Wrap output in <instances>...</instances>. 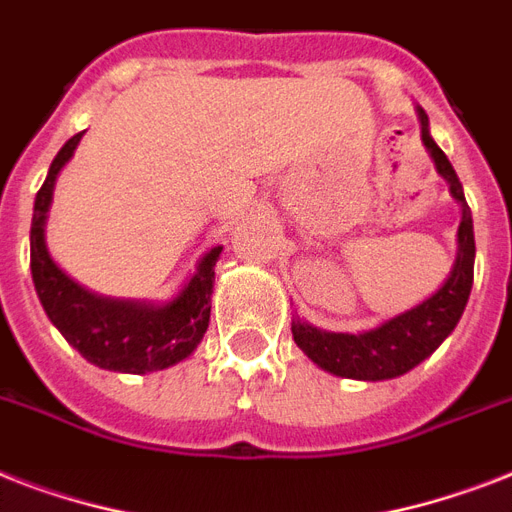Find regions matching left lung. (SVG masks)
I'll use <instances>...</instances> for the list:
<instances>
[{
	"label": "left lung",
	"mask_w": 512,
	"mask_h": 512,
	"mask_svg": "<svg viewBox=\"0 0 512 512\" xmlns=\"http://www.w3.org/2000/svg\"><path fill=\"white\" fill-rule=\"evenodd\" d=\"M422 122V143L428 146L438 172L449 180L454 199L462 204V223L457 241V263H454L449 279L436 295L428 297L412 311L401 313L396 319L385 321L382 327L361 332V335H342V332H321V329L295 321L292 335H295L297 348L311 358L321 369L337 374V377H350V380H390L398 374H406L409 369L425 361L433 350L452 335L457 327L465 303L473 287V260H476V239H473V217L462 193L460 177L454 172L452 162L436 146V140L428 132V114L420 108Z\"/></svg>",
	"instance_id": "1"
}]
</instances>
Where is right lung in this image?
<instances>
[{
	"instance_id": "add662e5",
	"label": "right lung",
	"mask_w": 512,
	"mask_h": 512,
	"mask_svg": "<svg viewBox=\"0 0 512 512\" xmlns=\"http://www.w3.org/2000/svg\"><path fill=\"white\" fill-rule=\"evenodd\" d=\"M79 138L82 132L60 148L58 156L52 159L47 180L36 193L31 217V276L36 295L52 324L60 329V335L100 369L130 374L167 369L191 356L207 332L209 295L220 247L209 249L183 292L162 308L98 297L68 279L47 255L44 217L50 209L55 177L71 159Z\"/></svg>"
}]
</instances>
